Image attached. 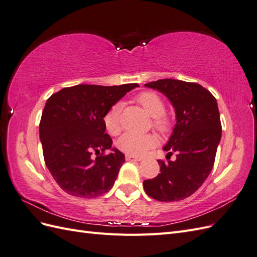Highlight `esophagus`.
<instances>
[{
    "label": "esophagus",
    "mask_w": 257,
    "mask_h": 257,
    "mask_svg": "<svg viewBox=\"0 0 257 257\" xmlns=\"http://www.w3.org/2000/svg\"><path fill=\"white\" fill-rule=\"evenodd\" d=\"M125 160L126 161H142V159H139V158H135V157H133V155H130V154H126L125 155Z\"/></svg>",
    "instance_id": "obj_1"
}]
</instances>
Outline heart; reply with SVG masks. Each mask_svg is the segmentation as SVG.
I'll use <instances>...</instances> for the list:
<instances>
[{
  "label": "heart",
  "mask_w": 257,
  "mask_h": 257,
  "mask_svg": "<svg viewBox=\"0 0 257 257\" xmlns=\"http://www.w3.org/2000/svg\"><path fill=\"white\" fill-rule=\"evenodd\" d=\"M146 112L153 118V125L160 132H166L170 127V121L164 114L165 104L163 99L154 92H144L137 98ZM121 104L113 105L104 116V125L110 135H116L121 130ZM157 144V138L153 135H139L134 133L123 134L116 142L118 149L124 153L142 157L150 148Z\"/></svg>",
  "instance_id": "b5f03b06"
}]
</instances>
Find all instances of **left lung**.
Returning <instances> with one entry per match:
<instances>
[{"label": "left lung", "mask_w": 257, "mask_h": 257, "mask_svg": "<svg viewBox=\"0 0 257 257\" xmlns=\"http://www.w3.org/2000/svg\"><path fill=\"white\" fill-rule=\"evenodd\" d=\"M145 87L163 93L175 108L176 124L163 150L176 152L177 159L158 160L161 174L145 180L144 189L160 201L184 199L200 188L214 164L222 136L216 99L195 82L160 79Z\"/></svg>", "instance_id": "8db88e82"}]
</instances>
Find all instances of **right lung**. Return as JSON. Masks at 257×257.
<instances>
[{
  "label": "right lung",
  "mask_w": 257,
  "mask_h": 257,
  "mask_svg": "<svg viewBox=\"0 0 257 257\" xmlns=\"http://www.w3.org/2000/svg\"><path fill=\"white\" fill-rule=\"evenodd\" d=\"M136 87L137 83L77 84L47 99L40 123L44 159L54 180L67 194L93 198L112 188L125 157L111 148L104 116ZM106 150L112 152L104 156Z\"/></svg>",
  "instance_id": "right-lung-1"
}]
</instances>
